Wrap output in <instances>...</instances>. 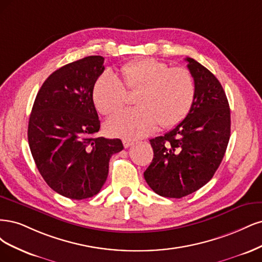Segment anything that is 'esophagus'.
<instances>
[{"mask_svg": "<svg viewBox=\"0 0 262 262\" xmlns=\"http://www.w3.org/2000/svg\"><path fill=\"white\" fill-rule=\"evenodd\" d=\"M134 143H135V142H134L133 140H130V139H123V145H124L125 148H128V147L133 146Z\"/></svg>", "mask_w": 262, "mask_h": 262, "instance_id": "1", "label": "esophagus"}]
</instances>
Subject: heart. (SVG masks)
<instances>
[{
    "label": "heart",
    "instance_id": "heart-1",
    "mask_svg": "<svg viewBox=\"0 0 262 262\" xmlns=\"http://www.w3.org/2000/svg\"><path fill=\"white\" fill-rule=\"evenodd\" d=\"M123 82L112 72L99 76L94 86V102L103 115H112L126 105L128 92H139L137 108L112 116L106 132L115 137L139 139L159 125L170 128L182 122L195 100V82L189 71L172 67L155 58H141L122 66Z\"/></svg>",
    "mask_w": 262,
    "mask_h": 262
}]
</instances>
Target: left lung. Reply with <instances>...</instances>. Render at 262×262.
<instances>
[{
	"label": "left lung",
	"instance_id": "8db88e82",
	"mask_svg": "<svg viewBox=\"0 0 262 262\" xmlns=\"http://www.w3.org/2000/svg\"><path fill=\"white\" fill-rule=\"evenodd\" d=\"M195 82V100L175 127L150 139L152 162L143 173L147 184L162 197L182 198L212 179L231 136V113L220 81L205 66L186 57Z\"/></svg>",
	"mask_w": 262,
	"mask_h": 262
}]
</instances>
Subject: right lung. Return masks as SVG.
<instances>
[{
    "label": "right lung",
    "mask_w": 262,
    "mask_h": 262,
    "mask_svg": "<svg viewBox=\"0 0 262 262\" xmlns=\"http://www.w3.org/2000/svg\"><path fill=\"white\" fill-rule=\"evenodd\" d=\"M104 58L91 55L66 64L49 76L33 103L28 142L46 183L60 195L81 200L102 188L112 155L121 139L97 137L100 121L94 86Z\"/></svg>",
    "instance_id": "add662e5"
}]
</instances>
